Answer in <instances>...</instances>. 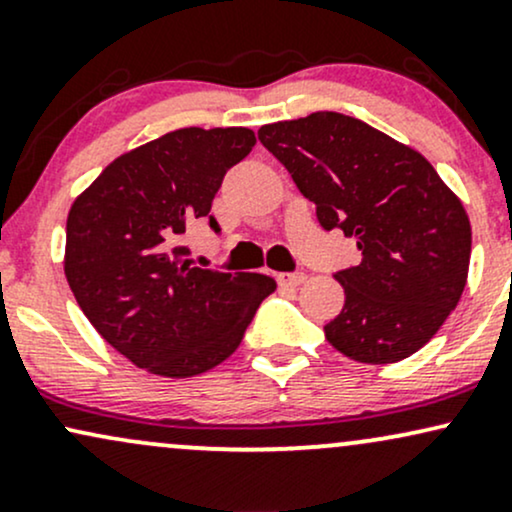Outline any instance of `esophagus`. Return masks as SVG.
Listing matches in <instances>:
<instances>
[{"label": "esophagus", "mask_w": 512, "mask_h": 512, "mask_svg": "<svg viewBox=\"0 0 512 512\" xmlns=\"http://www.w3.org/2000/svg\"><path fill=\"white\" fill-rule=\"evenodd\" d=\"M305 279H308V274H305V272H281V274H276V281H279V286H291V289L301 286Z\"/></svg>", "instance_id": "1"}]
</instances>
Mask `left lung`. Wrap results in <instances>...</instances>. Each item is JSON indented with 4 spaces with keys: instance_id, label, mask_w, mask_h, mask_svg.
Returning <instances> with one entry per match:
<instances>
[{
    "instance_id": "8db88e82",
    "label": "left lung",
    "mask_w": 512,
    "mask_h": 512,
    "mask_svg": "<svg viewBox=\"0 0 512 512\" xmlns=\"http://www.w3.org/2000/svg\"><path fill=\"white\" fill-rule=\"evenodd\" d=\"M257 137L315 204L320 226L361 250L356 267L334 272L344 308L325 325L327 342L361 363L419 351L467 284L472 226L460 199L419 151L356 117L322 110Z\"/></svg>"
}]
</instances>
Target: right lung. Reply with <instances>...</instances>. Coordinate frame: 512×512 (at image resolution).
<instances>
[{"mask_svg":"<svg viewBox=\"0 0 512 512\" xmlns=\"http://www.w3.org/2000/svg\"><path fill=\"white\" fill-rule=\"evenodd\" d=\"M255 146L245 127H185L115 158L69 209L64 274L98 334L134 366L190 378L233 351L276 281L199 269L182 236Z\"/></svg>","mask_w":512,"mask_h":512,"instance_id":"right-lung-1","label":"right lung"}]
</instances>
